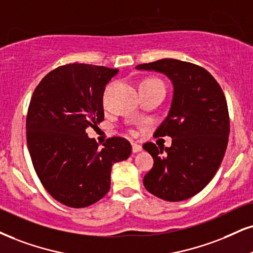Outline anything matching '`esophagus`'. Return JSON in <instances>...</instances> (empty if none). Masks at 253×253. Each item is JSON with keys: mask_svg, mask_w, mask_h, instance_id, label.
Segmentation results:
<instances>
[{"mask_svg": "<svg viewBox=\"0 0 253 253\" xmlns=\"http://www.w3.org/2000/svg\"><path fill=\"white\" fill-rule=\"evenodd\" d=\"M142 151V146L137 143H132V152H139Z\"/></svg>", "mask_w": 253, "mask_h": 253, "instance_id": "34e87169", "label": "esophagus"}]
</instances>
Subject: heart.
<instances>
[{
	"label": "heart",
	"instance_id": "1",
	"mask_svg": "<svg viewBox=\"0 0 253 253\" xmlns=\"http://www.w3.org/2000/svg\"><path fill=\"white\" fill-rule=\"evenodd\" d=\"M158 85H164L163 81L157 79V77H154V76H150V77H145V79H143L141 81V83H139V89H143V88H151V86H158Z\"/></svg>",
	"mask_w": 253,
	"mask_h": 253
}]
</instances>
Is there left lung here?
I'll list each match as a JSON object with an SVG mask.
<instances>
[{"mask_svg": "<svg viewBox=\"0 0 253 253\" xmlns=\"http://www.w3.org/2000/svg\"><path fill=\"white\" fill-rule=\"evenodd\" d=\"M136 68L163 73L173 84L170 111L155 131L171 137L172 144L165 150L151 142L143 145L154 158L143 183L164 201L188 199L213 178L225 155L230 133L225 95L212 75L190 62L163 58Z\"/></svg>", "mask_w": 253, "mask_h": 253, "instance_id": "8db88e82", "label": "left lung"}]
</instances>
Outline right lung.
<instances>
[{"instance_id": "1", "label": "right lung", "mask_w": 253, "mask_h": 253, "mask_svg": "<svg viewBox=\"0 0 253 253\" xmlns=\"http://www.w3.org/2000/svg\"><path fill=\"white\" fill-rule=\"evenodd\" d=\"M117 69L75 63L43 77L27 112V143L42 185L56 201L86 208L107 195L111 167L126 161L131 144L111 137L99 149L85 130L104 120L103 92Z\"/></svg>"}]
</instances>
